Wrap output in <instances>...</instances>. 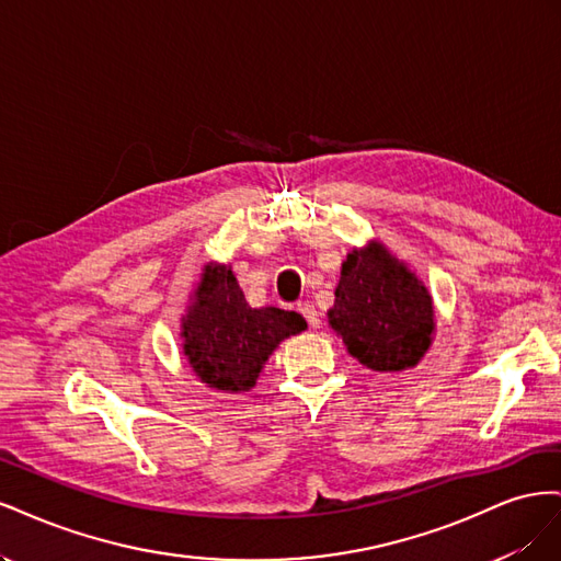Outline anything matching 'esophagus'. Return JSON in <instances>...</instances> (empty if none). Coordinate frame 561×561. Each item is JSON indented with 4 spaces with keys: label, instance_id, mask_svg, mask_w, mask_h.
<instances>
[{
    "label": "esophagus",
    "instance_id": "34e87169",
    "mask_svg": "<svg viewBox=\"0 0 561 561\" xmlns=\"http://www.w3.org/2000/svg\"><path fill=\"white\" fill-rule=\"evenodd\" d=\"M297 309H299V313H301L304 318H307V322H309L311 328H320V313L316 311V307H313L311 301H299Z\"/></svg>",
    "mask_w": 561,
    "mask_h": 561
}]
</instances>
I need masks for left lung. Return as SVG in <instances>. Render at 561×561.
Segmentation results:
<instances>
[{"mask_svg": "<svg viewBox=\"0 0 561 561\" xmlns=\"http://www.w3.org/2000/svg\"><path fill=\"white\" fill-rule=\"evenodd\" d=\"M328 316L353 358L375 371L414 367L435 330L428 290L379 243L348 254Z\"/></svg>", "mask_w": 561, "mask_h": 561, "instance_id": "left-lung-1", "label": "left lung"}]
</instances>
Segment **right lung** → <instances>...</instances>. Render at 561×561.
<instances>
[{
	"mask_svg": "<svg viewBox=\"0 0 561 561\" xmlns=\"http://www.w3.org/2000/svg\"><path fill=\"white\" fill-rule=\"evenodd\" d=\"M307 328L297 311L250 309L229 266H206L196 299L182 320L184 355L210 388L241 393L283 339Z\"/></svg>",
	"mask_w": 561,
	"mask_h": 561,
	"instance_id": "1",
	"label": "right lung"
}]
</instances>
